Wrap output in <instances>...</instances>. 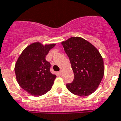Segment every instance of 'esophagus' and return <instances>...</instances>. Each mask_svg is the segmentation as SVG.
I'll list each match as a JSON object with an SVG mask.
<instances>
[{"label": "esophagus", "instance_id": "34e87169", "mask_svg": "<svg viewBox=\"0 0 121 121\" xmlns=\"http://www.w3.org/2000/svg\"><path fill=\"white\" fill-rule=\"evenodd\" d=\"M58 74H59V75H61L62 74V71H59L58 72Z\"/></svg>", "mask_w": 121, "mask_h": 121}]
</instances>
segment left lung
Segmentation results:
<instances>
[{"instance_id": "1", "label": "left lung", "mask_w": 121, "mask_h": 121, "mask_svg": "<svg viewBox=\"0 0 121 121\" xmlns=\"http://www.w3.org/2000/svg\"><path fill=\"white\" fill-rule=\"evenodd\" d=\"M69 59L74 78L66 84L69 92L86 97L98 88L104 75L103 58L95 47L84 39L72 37L61 42Z\"/></svg>"}]
</instances>
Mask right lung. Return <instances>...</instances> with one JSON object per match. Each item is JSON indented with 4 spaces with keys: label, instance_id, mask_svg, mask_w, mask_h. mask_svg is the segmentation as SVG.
<instances>
[{
    "label": "right lung",
    "instance_id": "right-lung-1",
    "mask_svg": "<svg viewBox=\"0 0 121 121\" xmlns=\"http://www.w3.org/2000/svg\"><path fill=\"white\" fill-rule=\"evenodd\" d=\"M55 43L43 45L35 42L21 53L15 67L17 82L25 91L34 96H41L52 89L56 75L50 73V63L45 60Z\"/></svg>",
    "mask_w": 121,
    "mask_h": 121
}]
</instances>
